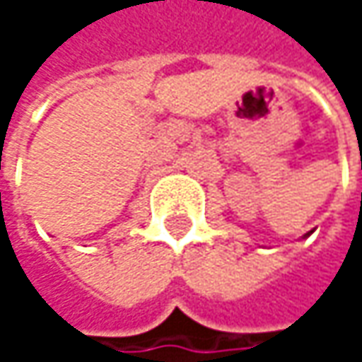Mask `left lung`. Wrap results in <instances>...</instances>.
<instances>
[{
	"label": "left lung",
	"instance_id": "obj_1",
	"mask_svg": "<svg viewBox=\"0 0 362 362\" xmlns=\"http://www.w3.org/2000/svg\"><path fill=\"white\" fill-rule=\"evenodd\" d=\"M308 235H310V233H308Z\"/></svg>",
	"mask_w": 362,
	"mask_h": 362
}]
</instances>
